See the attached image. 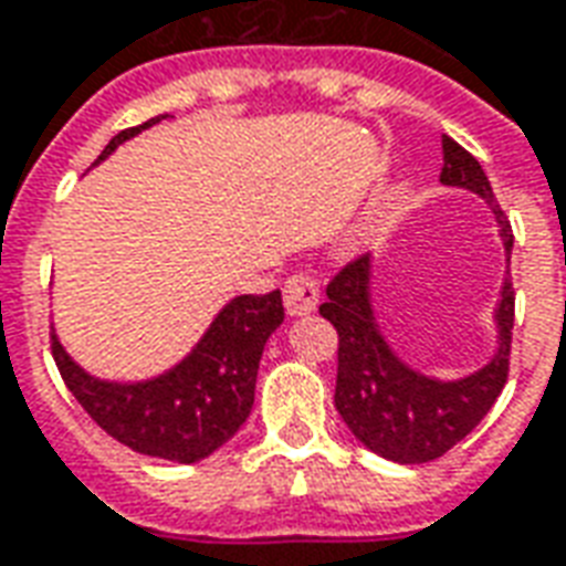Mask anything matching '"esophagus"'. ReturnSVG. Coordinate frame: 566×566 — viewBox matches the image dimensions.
Returning a JSON list of instances; mask_svg holds the SVG:
<instances>
[{
	"mask_svg": "<svg viewBox=\"0 0 566 566\" xmlns=\"http://www.w3.org/2000/svg\"><path fill=\"white\" fill-rule=\"evenodd\" d=\"M282 296H284V308H287V315L303 318V315H312V312L318 308L321 284L315 275H308V272H296V275H291V279L284 282Z\"/></svg>",
	"mask_w": 566,
	"mask_h": 566,
	"instance_id": "obj_1",
	"label": "esophagus"
}]
</instances>
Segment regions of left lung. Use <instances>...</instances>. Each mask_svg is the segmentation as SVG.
Here are the masks:
<instances>
[{"label":"left lung","mask_w":566,"mask_h":566,"mask_svg":"<svg viewBox=\"0 0 566 566\" xmlns=\"http://www.w3.org/2000/svg\"><path fill=\"white\" fill-rule=\"evenodd\" d=\"M439 181L467 187L494 209L506 258L512 254V227L494 199L491 181L470 150L442 136ZM339 333V367L333 403L369 451L397 463H427L442 458L473 430L506 385L510 376L515 291L503 282L497 303L500 343L494 357L473 376L439 381L406 367L385 343L369 303V254L345 263L327 284V303L318 308Z\"/></svg>","instance_id":"1"}]
</instances>
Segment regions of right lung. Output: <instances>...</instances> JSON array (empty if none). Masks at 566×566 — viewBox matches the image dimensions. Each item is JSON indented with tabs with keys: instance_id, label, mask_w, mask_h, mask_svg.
I'll return each mask as SVG.
<instances>
[{
	"instance_id": "add662e5",
	"label": "right lung",
	"mask_w": 566,
	"mask_h": 566,
	"mask_svg": "<svg viewBox=\"0 0 566 566\" xmlns=\"http://www.w3.org/2000/svg\"><path fill=\"white\" fill-rule=\"evenodd\" d=\"M163 117L166 115L150 117L142 127L120 129L105 145L99 160L120 142L133 139L150 124H160ZM282 321L279 291L235 296L218 312L206 336L181 364L157 379L129 385L93 379L66 355L54 333L51 355L69 391L108 437L148 458L193 463L221 449L251 416L263 345Z\"/></svg>"
}]
</instances>
